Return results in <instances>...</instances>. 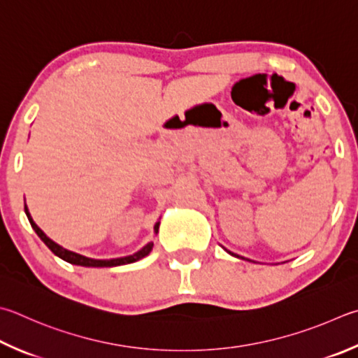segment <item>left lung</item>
Segmentation results:
<instances>
[{
    "mask_svg": "<svg viewBox=\"0 0 358 358\" xmlns=\"http://www.w3.org/2000/svg\"><path fill=\"white\" fill-rule=\"evenodd\" d=\"M230 253V255H233V257H238L239 258V255H236V253H231V252H229Z\"/></svg>",
    "mask_w": 358,
    "mask_h": 358,
    "instance_id": "obj_1",
    "label": "left lung"
}]
</instances>
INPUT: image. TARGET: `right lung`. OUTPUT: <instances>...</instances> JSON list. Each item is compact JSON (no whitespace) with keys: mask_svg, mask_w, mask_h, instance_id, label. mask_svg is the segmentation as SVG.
Listing matches in <instances>:
<instances>
[{"mask_svg":"<svg viewBox=\"0 0 358 358\" xmlns=\"http://www.w3.org/2000/svg\"><path fill=\"white\" fill-rule=\"evenodd\" d=\"M24 213L26 216H28L29 219V224L32 229H34V231L37 233V236L42 239V241L47 244L48 249L55 253V255H57L59 258H62L64 262L67 263H71V264H78V266H86V268H113V266H120V264H128V263H134L138 262V259L147 257L148 253L152 252L153 249V243H148L147 245L142 247L141 250H138L136 253H133V255H128V257H122V258H113V259H94V258H87L84 255H80V253H75L71 250H67L64 249L62 245L56 244L53 239H50L45 233L38 229V227L36 225L34 220H32L31 214L28 211V206L24 205ZM158 229H159V222L155 224V233H158Z\"/></svg>","mask_w":358,"mask_h":358,"instance_id":"add662e5","label":"right lung"}]
</instances>
